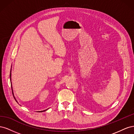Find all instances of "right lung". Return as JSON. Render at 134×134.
Returning <instances> with one entry per match:
<instances>
[{
	"instance_id": "add662e5",
	"label": "right lung",
	"mask_w": 134,
	"mask_h": 134,
	"mask_svg": "<svg viewBox=\"0 0 134 134\" xmlns=\"http://www.w3.org/2000/svg\"><path fill=\"white\" fill-rule=\"evenodd\" d=\"M10 76H11V74H10V79L11 80V78H10ZM12 93H13V92H12ZM14 99H15V100H16V99H15V97H14ZM17 101V100H16ZM47 109H46V110H43V111H39V112H43V111H46Z\"/></svg>"
}]
</instances>
